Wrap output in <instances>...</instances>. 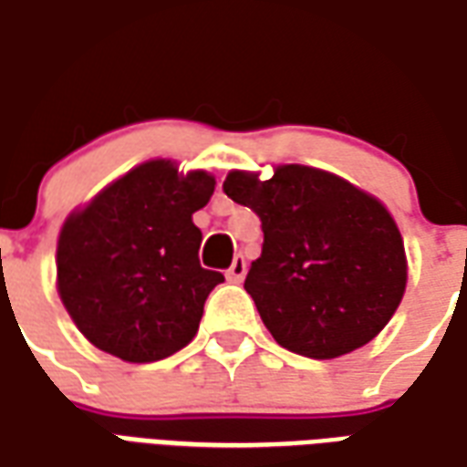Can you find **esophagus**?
Segmentation results:
<instances>
[{"label": "esophagus", "mask_w": 467, "mask_h": 467, "mask_svg": "<svg viewBox=\"0 0 467 467\" xmlns=\"http://www.w3.org/2000/svg\"><path fill=\"white\" fill-rule=\"evenodd\" d=\"M244 273H247V263H244L243 254H237L233 260V265H230V270H227V280H230V283H243Z\"/></svg>", "instance_id": "1"}]
</instances>
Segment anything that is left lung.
<instances>
[{"label": "left lung", "mask_w": 467, "mask_h": 467, "mask_svg": "<svg viewBox=\"0 0 467 467\" xmlns=\"http://www.w3.org/2000/svg\"><path fill=\"white\" fill-rule=\"evenodd\" d=\"M223 190L263 223V254L244 290L277 345L333 360L390 323L408 263L380 200L305 164H280L270 180L234 170Z\"/></svg>", "instance_id": "obj_1"}]
</instances>
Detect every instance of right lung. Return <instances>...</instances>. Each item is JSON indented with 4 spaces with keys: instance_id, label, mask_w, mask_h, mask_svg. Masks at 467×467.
I'll return each instance as SVG.
<instances>
[{
    "instance_id": "1",
    "label": "right lung",
    "mask_w": 467,
    "mask_h": 467,
    "mask_svg": "<svg viewBox=\"0 0 467 467\" xmlns=\"http://www.w3.org/2000/svg\"><path fill=\"white\" fill-rule=\"evenodd\" d=\"M214 177L150 160L67 217L57 243V290L89 343L124 362H154L190 343L223 273L200 265L192 214Z\"/></svg>"
}]
</instances>
